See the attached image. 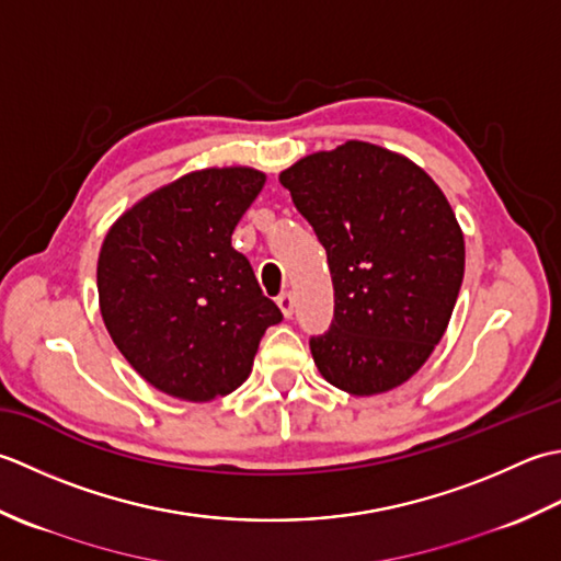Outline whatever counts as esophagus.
<instances>
[{
    "label": "esophagus",
    "mask_w": 561,
    "mask_h": 561,
    "mask_svg": "<svg viewBox=\"0 0 561 561\" xmlns=\"http://www.w3.org/2000/svg\"><path fill=\"white\" fill-rule=\"evenodd\" d=\"M276 302H278V307H280L283 317H293V310H295V297H293V293H280Z\"/></svg>",
    "instance_id": "1"
}]
</instances>
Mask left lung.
Listing matches in <instances>:
<instances>
[{
  "instance_id": "left-lung-1",
  "label": "left lung",
  "mask_w": 561,
  "mask_h": 561,
  "mask_svg": "<svg viewBox=\"0 0 561 561\" xmlns=\"http://www.w3.org/2000/svg\"><path fill=\"white\" fill-rule=\"evenodd\" d=\"M278 179L334 283V322L310 339L317 370L356 397L404 385L443 339L465 276L445 193L404 154L360 140L307 154Z\"/></svg>"
}]
</instances>
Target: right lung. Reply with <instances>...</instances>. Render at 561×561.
<instances>
[{
	"instance_id": "add662e5",
	"label": "right lung",
	"mask_w": 561,
	"mask_h": 561,
	"mask_svg": "<svg viewBox=\"0 0 561 561\" xmlns=\"http://www.w3.org/2000/svg\"><path fill=\"white\" fill-rule=\"evenodd\" d=\"M266 174L251 167L191 171L147 193L106 232L99 307L113 344L142 380L186 402L234 392L259 341L283 314L232 247Z\"/></svg>"
}]
</instances>
